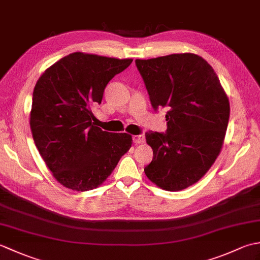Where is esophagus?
<instances>
[{"instance_id": "obj_1", "label": "esophagus", "mask_w": 260, "mask_h": 260, "mask_svg": "<svg viewBox=\"0 0 260 260\" xmlns=\"http://www.w3.org/2000/svg\"><path fill=\"white\" fill-rule=\"evenodd\" d=\"M133 142L135 143V144H142V143H144V136L135 135V136H133Z\"/></svg>"}]
</instances>
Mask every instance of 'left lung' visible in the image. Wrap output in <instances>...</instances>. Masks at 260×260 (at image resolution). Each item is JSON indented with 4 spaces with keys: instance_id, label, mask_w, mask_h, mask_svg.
<instances>
[{
    "instance_id": "left-lung-1",
    "label": "left lung",
    "mask_w": 260,
    "mask_h": 260,
    "mask_svg": "<svg viewBox=\"0 0 260 260\" xmlns=\"http://www.w3.org/2000/svg\"><path fill=\"white\" fill-rule=\"evenodd\" d=\"M135 63L154 110L169 109L167 132L145 134L153 159L144 172L163 190L186 189L208 172L221 151L229 99L211 66L198 54L174 53Z\"/></svg>"
}]
</instances>
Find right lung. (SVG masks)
I'll return each instance as SVG.
<instances>
[{"instance_id":"obj_1","label":"right lung","mask_w":260,"mask_h":260,"mask_svg":"<svg viewBox=\"0 0 260 260\" xmlns=\"http://www.w3.org/2000/svg\"><path fill=\"white\" fill-rule=\"evenodd\" d=\"M132 59L74 52L48 68L32 95L30 127L53 178L75 191L101 185L132 146V136L95 126L92 109Z\"/></svg>"}]
</instances>
